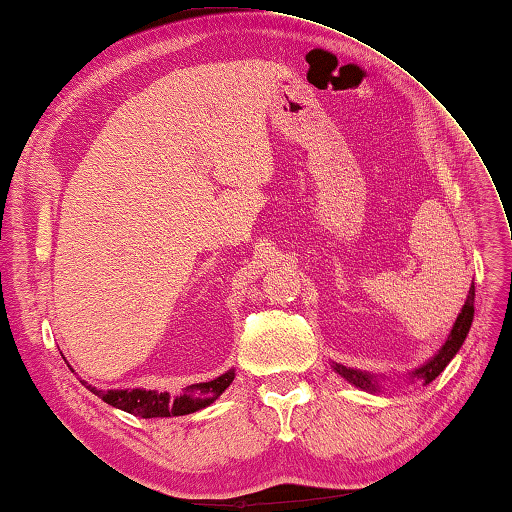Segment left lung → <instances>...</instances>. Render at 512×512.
I'll return each instance as SVG.
<instances>
[{"label":"left lung","mask_w":512,"mask_h":512,"mask_svg":"<svg viewBox=\"0 0 512 512\" xmlns=\"http://www.w3.org/2000/svg\"><path fill=\"white\" fill-rule=\"evenodd\" d=\"M472 317H474V285L470 288L468 299H465V306L461 310V315L456 317V324L452 328L450 337H447L445 346L438 351V355H434L432 360H429L425 366H420L414 373H411V378H423L425 384H429L432 380H436L438 375L443 373V369L447 364L452 362V357L459 353V348L463 346L465 337H468V330L472 326ZM335 371L339 375H344L348 382H353L355 387H360L364 391H378V382H375L371 375H366L362 371H353V369H346L342 364H335Z\"/></svg>","instance_id":"8db88e82"}]
</instances>
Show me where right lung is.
I'll return each mask as SVG.
<instances>
[{
  "instance_id": "obj_1",
  "label": "right lung",
  "mask_w": 512,
  "mask_h": 512,
  "mask_svg": "<svg viewBox=\"0 0 512 512\" xmlns=\"http://www.w3.org/2000/svg\"><path fill=\"white\" fill-rule=\"evenodd\" d=\"M83 382V380H80ZM233 382V371H227L220 378L211 382H200L186 387L179 396H168V393L146 391V389H130V391H98L92 384L87 389L96 393L98 398L105 400L107 405L128 411V414L141 418H168V416H186L197 409L209 407L213 400L220 398V393Z\"/></svg>"
}]
</instances>
